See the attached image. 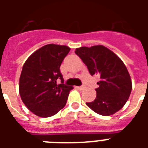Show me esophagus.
I'll return each instance as SVG.
<instances>
[{"mask_svg":"<svg viewBox=\"0 0 148 148\" xmlns=\"http://www.w3.org/2000/svg\"><path fill=\"white\" fill-rule=\"evenodd\" d=\"M84 86H81V87H76V88L79 90H82L84 89Z\"/></svg>","mask_w":148,"mask_h":148,"instance_id":"esophagus-1","label":"esophagus"}]
</instances>
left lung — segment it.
I'll use <instances>...</instances> for the list:
<instances>
[{"label": "left lung", "mask_w": 148, "mask_h": 148, "mask_svg": "<svg viewBox=\"0 0 148 148\" xmlns=\"http://www.w3.org/2000/svg\"><path fill=\"white\" fill-rule=\"evenodd\" d=\"M75 53L87 65L90 75H100L99 87L95 89L96 98L86 104L101 116L118 112L127 102L132 90L130 75L121 58L102 45L82 47Z\"/></svg>", "instance_id": "1"}]
</instances>
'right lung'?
Listing matches in <instances>:
<instances>
[{
	"label": "right lung",
	"mask_w": 148,
	"mask_h": 148,
	"mask_svg": "<svg viewBox=\"0 0 148 148\" xmlns=\"http://www.w3.org/2000/svg\"><path fill=\"white\" fill-rule=\"evenodd\" d=\"M70 50L67 46L47 44L34 52L23 64L19 93L26 107L39 117L47 118L58 113L73 89L64 84L60 72L61 63ZM58 79L62 82L59 85Z\"/></svg>",
	"instance_id": "right-lung-1"
}]
</instances>
